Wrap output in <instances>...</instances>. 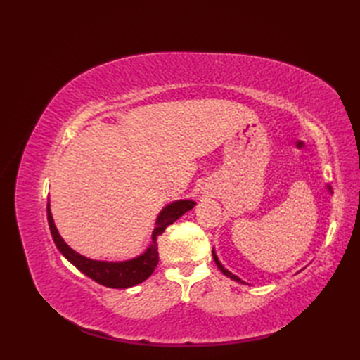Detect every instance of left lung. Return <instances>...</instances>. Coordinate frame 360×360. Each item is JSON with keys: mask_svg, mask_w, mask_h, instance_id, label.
<instances>
[{"mask_svg": "<svg viewBox=\"0 0 360 360\" xmlns=\"http://www.w3.org/2000/svg\"><path fill=\"white\" fill-rule=\"evenodd\" d=\"M326 189H328V192L332 195V188L329 186V184H326ZM212 255H213V259H214V263H216V266H217V269H219L221 271H222V274L226 276V278H230V279H233V281H236V282H238V284H246V282L245 281H242L240 278H238V276H236L234 274H231V271L230 270H228V269H225L224 266H222V263H221V261H219V258H217V255H216V250H214V248H213V250H212ZM300 271V270H299Z\"/></svg>", "mask_w": 360, "mask_h": 360, "instance_id": "left-lung-1", "label": "left lung"}]
</instances>
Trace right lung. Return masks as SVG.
Returning <instances> with one entry per match:
<instances>
[{"label":"right lung","mask_w":360,"mask_h":360,"mask_svg":"<svg viewBox=\"0 0 360 360\" xmlns=\"http://www.w3.org/2000/svg\"><path fill=\"white\" fill-rule=\"evenodd\" d=\"M197 204L193 200H177L167 204L159 212L155 230L151 233V242L147 246L143 254H139L135 258L124 259V261H103V259H93L86 258L81 254L73 250L66 242L63 240L60 236L56 222L51 213V204L48 201V224L49 230L52 234L53 242H56L60 252L64 255L68 261L82 271L84 275L96 281L97 284L110 287V288H129L144 282L151 274H153L158 261H159V252H158V237L165 231V228L171 224L176 222L180 216H183L186 212L192 210L193 205Z\"/></svg>","instance_id":"1"}]
</instances>
